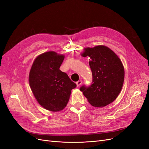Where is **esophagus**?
Masks as SVG:
<instances>
[{
  "label": "esophagus",
  "mask_w": 149,
  "mask_h": 149,
  "mask_svg": "<svg viewBox=\"0 0 149 149\" xmlns=\"http://www.w3.org/2000/svg\"><path fill=\"white\" fill-rule=\"evenodd\" d=\"M82 83H83V81L81 80H79L78 81H77L76 83V85H77V86L78 87V86H79L82 84Z\"/></svg>",
  "instance_id": "esophagus-1"
}]
</instances>
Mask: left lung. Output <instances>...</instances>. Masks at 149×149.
<instances>
[{
    "label": "left lung",
    "mask_w": 149,
    "mask_h": 149,
    "mask_svg": "<svg viewBox=\"0 0 149 149\" xmlns=\"http://www.w3.org/2000/svg\"><path fill=\"white\" fill-rule=\"evenodd\" d=\"M82 56H89L93 83L90 86L81 87L80 91L90 104L104 107L119 96L124 80V68L118 56L104 45L84 48Z\"/></svg>",
    "instance_id": "1"
}]
</instances>
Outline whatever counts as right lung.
Wrapping results in <instances>:
<instances>
[{"label": "right lung", "instance_id": "1", "mask_svg": "<svg viewBox=\"0 0 149 149\" xmlns=\"http://www.w3.org/2000/svg\"><path fill=\"white\" fill-rule=\"evenodd\" d=\"M65 55L45 52L35 58L29 73V84L39 104L49 111L58 112L66 107L71 90L76 84L60 70Z\"/></svg>", "mask_w": 149, "mask_h": 149}]
</instances>
